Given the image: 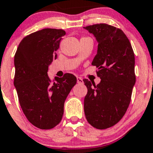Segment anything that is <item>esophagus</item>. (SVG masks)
Segmentation results:
<instances>
[{
  "instance_id": "1",
  "label": "esophagus",
  "mask_w": 153,
  "mask_h": 153,
  "mask_svg": "<svg viewBox=\"0 0 153 153\" xmlns=\"http://www.w3.org/2000/svg\"><path fill=\"white\" fill-rule=\"evenodd\" d=\"M76 80H77V83H79V84H83V83H84L83 79H82L81 77H79V76H77V77H76Z\"/></svg>"
}]
</instances>
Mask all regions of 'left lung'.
<instances>
[{
    "label": "left lung",
    "instance_id": "1",
    "mask_svg": "<svg viewBox=\"0 0 153 153\" xmlns=\"http://www.w3.org/2000/svg\"><path fill=\"white\" fill-rule=\"evenodd\" d=\"M98 42L92 65L100 83L84 79L88 94L84 98L86 119L97 129L113 127L124 116L131 102L136 78L134 54L129 40L121 30L105 23L84 27Z\"/></svg>",
    "mask_w": 153,
    "mask_h": 153
}]
</instances>
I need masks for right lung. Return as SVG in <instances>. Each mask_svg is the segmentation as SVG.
<instances>
[{
	"label": "right lung",
	"mask_w": 153,
	"mask_h": 153,
	"mask_svg": "<svg viewBox=\"0 0 153 153\" xmlns=\"http://www.w3.org/2000/svg\"><path fill=\"white\" fill-rule=\"evenodd\" d=\"M63 30L43 29L24 37L18 47L14 64V85L27 120L40 129L48 130L60 123L64 103L76 83V77L65 74L51 81L49 65L56 59Z\"/></svg>",
	"instance_id": "right-lung-1"
}]
</instances>
